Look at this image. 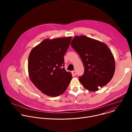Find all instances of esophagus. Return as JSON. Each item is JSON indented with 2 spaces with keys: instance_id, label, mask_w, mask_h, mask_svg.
Instances as JSON below:
<instances>
[{
  "instance_id": "34e87169",
  "label": "esophagus",
  "mask_w": 132,
  "mask_h": 132,
  "mask_svg": "<svg viewBox=\"0 0 132 132\" xmlns=\"http://www.w3.org/2000/svg\"><path fill=\"white\" fill-rule=\"evenodd\" d=\"M71 72H72V74L73 76H76V71L75 70L72 71Z\"/></svg>"
}]
</instances>
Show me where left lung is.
<instances>
[{
    "mask_svg": "<svg viewBox=\"0 0 132 132\" xmlns=\"http://www.w3.org/2000/svg\"><path fill=\"white\" fill-rule=\"evenodd\" d=\"M71 46L79 55L84 66V73L79 80L85 88L96 91L110 82L116 64L113 55L105 43L82 35L75 36Z\"/></svg>",
    "mask_w": 132,
    "mask_h": 132,
    "instance_id": "obj_1",
    "label": "left lung"
}]
</instances>
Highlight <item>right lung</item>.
Instances as JSON below:
<instances>
[{
  "mask_svg": "<svg viewBox=\"0 0 132 132\" xmlns=\"http://www.w3.org/2000/svg\"><path fill=\"white\" fill-rule=\"evenodd\" d=\"M71 40V37L46 39L33 48L29 54V78L45 95L60 96L71 81V73L66 71L64 62Z\"/></svg>",
  "mask_w": 132,
  "mask_h": 132,
  "instance_id": "add662e5",
  "label": "right lung"
}]
</instances>
